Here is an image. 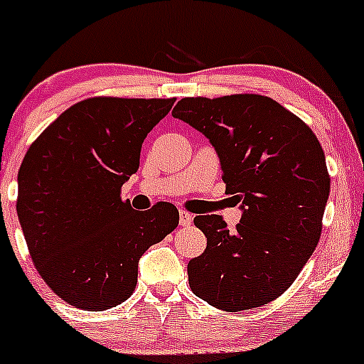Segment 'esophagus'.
<instances>
[{
    "label": "esophagus",
    "instance_id": "esophagus-1",
    "mask_svg": "<svg viewBox=\"0 0 364 364\" xmlns=\"http://www.w3.org/2000/svg\"><path fill=\"white\" fill-rule=\"evenodd\" d=\"M178 224L180 226H191V222H193V215L191 213H188V211H184V210H180V213H178Z\"/></svg>",
    "mask_w": 364,
    "mask_h": 364
}]
</instances>
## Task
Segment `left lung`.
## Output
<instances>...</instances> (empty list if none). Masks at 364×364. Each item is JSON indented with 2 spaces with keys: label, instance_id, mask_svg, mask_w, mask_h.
<instances>
[{
  "label": "left lung",
  "instance_id": "8db88e82",
  "mask_svg": "<svg viewBox=\"0 0 364 364\" xmlns=\"http://www.w3.org/2000/svg\"><path fill=\"white\" fill-rule=\"evenodd\" d=\"M173 117L200 131L242 217L197 215L208 239L189 260L193 294L224 311L259 308L297 279L319 242L330 195L323 147L301 118L260 95L182 98Z\"/></svg>",
  "mask_w": 364,
  "mask_h": 364
}]
</instances>
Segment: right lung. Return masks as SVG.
Listing matches in <instances>:
<instances>
[{
    "instance_id": "obj_1",
    "label": "right lung",
    "mask_w": 364,
    "mask_h": 364,
    "mask_svg": "<svg viewBox=\"0 0 364 364\" xmlns=\"http://www.w3.org/2000/svg\"><path fill=\"white\" fill-rule=\"evenodd\" d=\"M175 98H89L62 112L28 147L18 211L38 273L58 297L102 311L133 294L138 260L178 226L159 202L134 211L120 189L140 166L147 133Z\"/></svg>"
}]
</instances>
